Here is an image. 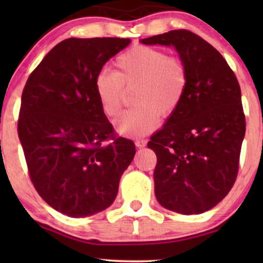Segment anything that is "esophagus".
Wrapping results in <instances>:
<instances>
[{
    "label": "esophagus",
    "mask_w": 263,
    "mask_h": 263,
    "mask_svg": "<svg viewBox=\"0 0 263 263\" xmlns=\"http://www.w3.org/2000/svg\"><path fill=\"white\" fill-rule=\"evenodd\" d=\"M135 145H136V147H139V148H143V147L147 145V140H143V139L136 140Z\"/></svg>",
    "instance_id": "obj_1"
}]
</instances>
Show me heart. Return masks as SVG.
Segmentation results:
<instances>
[{
    "label": "heart",
    "instance_id": "1",
    "mask_svg": "<svg viewBox=\"0 0 263 263\" xmlns=\"http://www.w3.org/2000/svg\"><path fill=\"white\" fill-rule=\"evenodd\" d=\"M116 73L100 70L95 78V91L107 117L120 114L125 91L135 89L132 104L116 121V130L129 138H141L158 127L159 117L168 118L181 105L188 89L185 63L164 50L136 45L115 61Z\"/></svg>",
    "mask_w": 263,
    "mask_h": 263
}]
</instances>
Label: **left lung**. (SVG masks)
<instances>
[{"instance_id":"left-lung-1","label":"left lung","mask_w":263,"mask_h":263,"mask_svg":"<svg viewBox=\"0 0 263 263\" xmlns=\"http://www.w3.org/2000/svg\"><path fill=\"white\" fill-rule=\"evenodd\" d=\"M141 43L174 46L189 75L181 105L147 145L157 156L156 197L166 210L203 213L228 195L238 174L246 134L239 84L221 53L188 30Z\"/></svg>"}]
</instances>
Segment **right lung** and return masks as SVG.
<instances>
[{
  "label": "right lung",
  "instance_id": "obj_1",
  "mask_svg": "<svg viewBox=\"0 0 263 263\" xmlns=\"http://www.w3.org/2000/svg\"><path fill=\"white\" fill-rule=\"evenodd\" d=\"M129 38H68L27 79L17 134L35 190L53 210L89 217L112 204L135 156L116 136L95 91L104 64Z\"/></svg>",
  "mask_w": 263,
  "mask_h": 263
}]
</instances>
